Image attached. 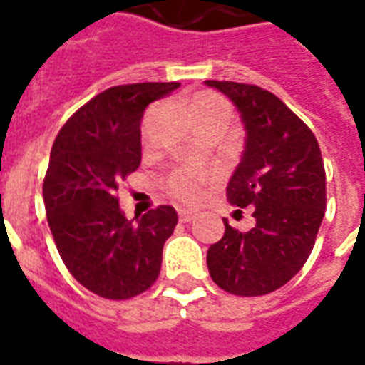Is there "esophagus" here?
<instances>
[{
    "label": "esophagus",
    "mask_w": 365,
    "mask_h": 365,
    "mask_svg": "<svg viewBox=\"0 0 365 365\" xmlns=\"http://www.w3.org/2000/svg\"><path fill=\"white\" fill-rule=\"evenodd\" d=\"M198 213L192 212V210H186V207H179V219L182 223H188V221H192Z\"/></svg>",
    "instance_id": "1"
}]
</instances>
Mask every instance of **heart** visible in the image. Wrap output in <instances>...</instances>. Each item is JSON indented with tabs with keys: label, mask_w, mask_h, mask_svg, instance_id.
I'll list each match as a JSON object with an SVG mask.
<instances>
[{
	"label": "heart",
	"mask_w": 365,
	"mask_h": 365,
	"mask_svg": "<svg viewBox=\"0 0 365 365\" xmlns=\"http://www.w3.org/2000/svg\"><path fill=\"white\" fill-rule=\"evenodd\" d=\"M202 103H223L217 98H200L194 106H202ZM205 180V173L200 167H185L175 173L169 180V190L177 200L190 204L200 196V188L202 182Z\"/></svg>",
	"instance_id": "obj_1"
}]
</instances>
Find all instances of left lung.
<instances>
[{
	"instance_id": "obj_1",
	"label": "left lung",
	"mask_w": 365,
	"mask_h": 365,
	"mask_svg": "<svg viewBox=\"0 0 365 365\" xmlns=\"http://www.w3.org/2000/svg\"><path fill=\"white\" fill-rule=\"evenodd\" d=\"M237 106L246 130L245 152L227 198L250 205L256 225L232 229L207 250L213 283L237 297L281 289L302 269L325 215V169L319 144L283 101L254 84L205 81Z\"/></svg>"
}]
</instances>
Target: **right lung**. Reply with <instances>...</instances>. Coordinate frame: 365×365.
Returning <instances> with one entry per match:
<instances>
[{
    "label": "right lung",
    "mask_w": 365,
    "mask_h": 365,
    "mask_svg": "<svg viewBox=\"0 0 365 365\" xmlns=\"http://www.w3.org/2000/svg\"><path fill=\"white\" fill-rule=\"evenodd\" d=\"M179 86L140 82L103 90L63 125L51 148L43 179L48 225L71 275L101 298H133L160 275L163 245L179 221L175 207L127 219L117 190L140 165L144 109Z\"/></svg>",
    "instance_id": "obj_1"
}]
</instances>
